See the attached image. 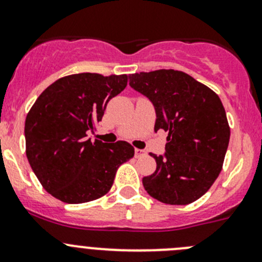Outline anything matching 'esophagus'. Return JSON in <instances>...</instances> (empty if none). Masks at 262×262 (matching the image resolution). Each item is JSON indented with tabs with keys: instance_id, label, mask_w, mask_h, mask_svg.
I'll use <instances>...</instances> for the list:
<instances>
[{
	"instance_id": "obj_1",
	"label": "esophagus",
	"mask_w": 262,
	"mask_h": 262,
	"mask_svg": "<svg viewBox=\"0 0 262 262\" xmlns=\"http://www.w3.org/2000/svg\"><path fill=\"white\" fill-rule=\"evenodd\" d=\"M134 155H136L137 158L142 157V156H144V150L139 149V148H136V149H134Z\"/></svg>"
}]
</instances>
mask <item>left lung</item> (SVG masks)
I'll use <instances>...</instances> for the list:
<instances>
[{
    "instance_id": "1",
    "label": "left lung",
    "mask_w": 262,
    "mask_h": 262,
    "mask_svg": "<svg viewBox=\"0 0 262 262\" xmlns=\"http://www.w3.org/2000/svg\"><path fill=\"white\" fill-rule=\"evenodd\" d=\"M129 84L155 106V132L168 133L165 155L150 153L157 167L142 180L144 189L165 204L195 202L216 180L228 148L231 130L221 99L181 71L134 73Z\"/></svg>"
}]
</instances>
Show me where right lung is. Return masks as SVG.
<instances>
[{
	"mask_svg": "<svg viewBox=\"0 0 262 262\" xmlns=\"http://www.w3.org/2000/svg\"><path fill=\"white\" fill-rule=\"evenodd\" d=\"M126 83V75L66 76L47 87L26 115V157L44 189L60 202L81 204L104 196L119 166L134 156L128 142L87 138Z\"/></svg>",
	"mask_w": 262,
	"mask_h": 262,
	"instance_id": "obj_1",
	"label": "right lung"
}]
</instances>
